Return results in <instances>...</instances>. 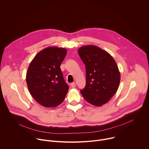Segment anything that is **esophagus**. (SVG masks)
I'll return each instance as SVG.
<instances>
[{"instance_id": "34e87169", "label": "esophagus", "mask_w": 149, "mask_h": 149, "mask_svg": "<svg viewBox=\"0 0 149 149\" xmlns=\"http://www.w3.org/2000/svg\"><path fill=\"white\" fill-rule=\"evenodd\" d=\"M70 86H71L72 88H74V87H75V86H76V84H75V82L71 83V84H70Z\"/></svg>"}]
</instances>
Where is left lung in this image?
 I'll return each instance as SVG.
<instances>
[{"label": "left lung", "instance_id": "left-lung-1", "mask_svg": "<svg viewBox=\"0 0 149 149\" xmlns=\"http://www.w3.org/2000/svg\"><path fill=\"white\" fill-rule=\"evenodd\" d=\"M86 65V86L81 94L87 102L100 107L117 92L120 73L111 55L98 47L86 45L78 50Z\"/></svg>", "mask_w": 149, "mask_h": 149}]
</instances>
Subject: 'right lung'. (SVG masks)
<instances>
[{
	"instance_id": "obj_1",
	"label": "right lung",
	"mask_w": 149,
	"mask_h": 149,
	"mask_svg": "<svg viewBox=\"0 0 149 149\" xmlns=\"http://www.w3.org/2000/svg\"><path fill=\"white\" fill-rule=\"evenodd\" d=\"M67 52L63 48L48 47L39 52L30 63L26 76L28 88L33 98L44 107H56L68 91L60 68Z\"/></svg>"
}]
</instances>
